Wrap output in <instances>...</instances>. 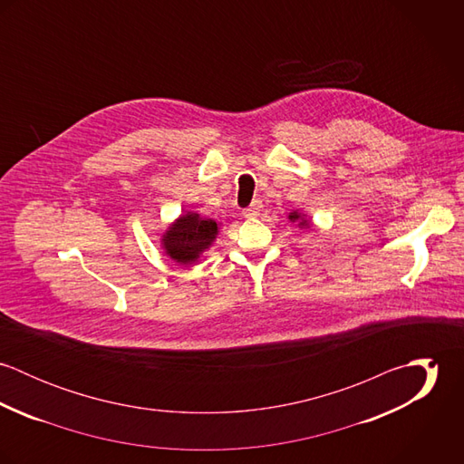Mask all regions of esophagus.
I'll return each instance as SVG.
<instances>
[{
    "instance_id": "34e87169",
    "label": "esophagus",
    "mask_w": 464,
    "mask_h": 464,
    "mask_svg": "<svg viewBox=\"0 0 464 464\" xmlns=\"http://www.w3.org/2000/svg\"><path fill=\"white\" fill-rule=\"evenodd\" d=\"M261 208H263L261 199H254V201L243 210V216H245V218H256V216H259Z\"/></svg>"
}]
</instances>
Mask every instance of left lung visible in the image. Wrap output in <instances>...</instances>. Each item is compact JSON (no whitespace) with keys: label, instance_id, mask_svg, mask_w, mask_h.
Instances as JSON below:
<instances>
[{"label":"left lung","instance_id":"1","mask_svg":"<svg viewBox=\"0 0 464 464\" xmlns=\"http://www.w3.org/2000/svg\"><path fill=\"white\" fill-rule=\"evenodd\" d=\"M289 221L291 223H298L300 228H311V221L305 218L304 212H298V210L289 212Z\"/></svg>","mask_w":464,"mask_h":464}]
</instances>
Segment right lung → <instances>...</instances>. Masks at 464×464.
I'll return each instance as SVG.
<instances>
[{
	"mask_svg": "<svg viewBox=\"0 0 464 464\" xmlns=\"http://www.w3.org/2000/svg\"><path fill=\"white\" fill-rule=\"evenodd\" d=\"M219 225L198 212H186L177 218L162 234L160 245L164 254L179 265H195L212 246Z\"/></svg>",
	"mask_w": 464,
	"mask_h": 464,
	"instance_id": "right-lung-1",
	"label": "right lung"
}]
</instances>
